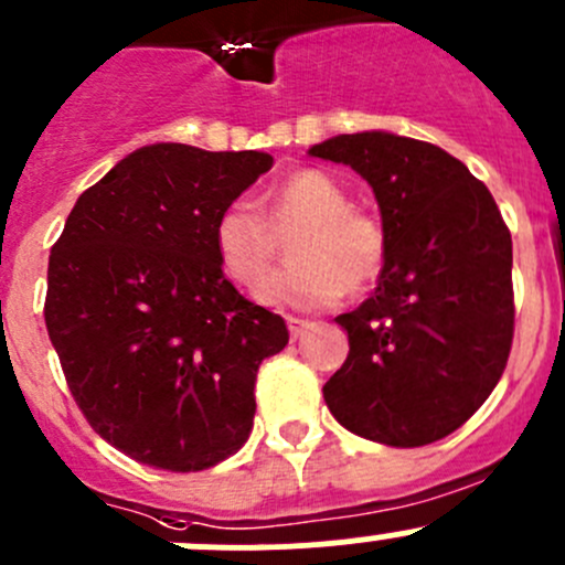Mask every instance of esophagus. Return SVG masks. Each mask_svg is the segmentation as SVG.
Instances as JSON below:
<instances>
[{"label":"esophagus","mask_w":565,"mask_h":565,"mask_svg":"<svg viewBox=\"0 0 565 565\" xmlns=\"http://www.w3.org/2000/svg\"><path fill=\"white\" fill-rule=\"evenodd\" d=\"M285 321H288L290 338H301V334H305V329L310 327V323H307L305 318H296V316H288V318H285Z\"/></svg>","instance_id":"1"}]
</instances>
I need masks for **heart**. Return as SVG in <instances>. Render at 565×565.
<instances>
[{
    "label": "heart",
    "mask_w": 565,
    "mask_h": 565,
    "mask_svg": "<svg viewBox=\"0 0 565 565\" xmlns=\"http://www.w3.org/2000/svg\"><path fill=\"white\" fill-rule=\"evenodd\" d=\"M264 216L233 200L214 222L222 271L244 290H258L276 257L275 232L297 233L289 243L295 266L260 290L275 307H329L351 290H365L387 260V233L367 211L351 205L340 181L321 170H296L264 198Z\"/></svg>",
    "instance_id": "1"
}]
</instances>
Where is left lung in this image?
Instances as JSON below:
<instances>
[{
	"label": "left lung",
	"mask_w": 565,
	"mask_h": 565,
	"mask_svg": "<svg viewBox=\"0 0 565 565\" xmlns=\"http://www.w3.org/2000/svg\"><path fill=\"white\" fill-rule=\"evenodd\" d=\"M310 156L360 172L387 233L373 296L334 318L349 332V356L323 384V401L371 443H437L470 420L505 371L511 233L489 189L431 142L340 134Z\"/></svg>",
	"instance_id": "obj_1"
}]
</instances>
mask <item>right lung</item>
Masks as SVG:
<instances>
[{"instance_id": "1", "label": "right lung", "mask_w": 565, "mask_h": 565, "mask_svg": "<svg viewBox=\"0 0 565 565\" xmlns=\"http://www.w3.org/2000/svg\"><path fill=\"white\" fill-rule=\"evenodd\" d=\"M275 159L159 142L76 200L52 247L46 329L95 434L139 465L198 472L247 443L255 379L288 343L222 271L214 222Z\"/></svg>"}]
</instances>
